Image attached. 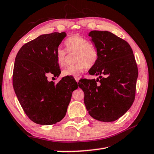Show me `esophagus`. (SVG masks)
<instances>
[{
	"label": "esophagus",
	"instance_id": "1",
	"mask_svg": "<svg viewBox=\"0 0 154 154\" xmlns=\"http://www.w3.org/2000/svg\"><path fill=\"white\" fill-rule=\"evenodd\" d=\"M75 79L76 80L77 82H79V77H75Z\"/></svg>",
	"mask_w": 154,
	"mask_h": 154
}]
</instances>
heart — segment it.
I'll list each match as a JSON object with an SVG mask.
<instances>
[{
  "label": "heart",
  "mask_w": 154,
  "mask_h": 154,
  "mask_svg": "<svg viewBox=\"0 0 154 154\" xmlns=\"http://www.w3.org/2000/svg\"><path fill=\"white\" fill-rule=\"evenodd\" d=\"M65 45L68 51L76 53L75 56V64L69 66L62 71L65 77H78L84 71L86 67L90 68L95 65L98 58V52L94 47L91 45L90 41L79 35L70 36L65 41ZM66 52L61 48L56 51L57 63L60 66H64L66 64Z\"/></svg>",
  "instance_id": "obj_1"
}]
</instances>
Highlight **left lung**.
<instances>
[{"instance_id":"1","label":"left lung","mask_w":154,"mask_h":154,"mask_svg":"<svg viewBox=\"0 0 154 154\" xmlns=\"http://www.w3.org/2000/svg\"><path fill=\"white\" fill-rule=\"evenodd\" d=\"M88 35L98 52L95 65L89 70L94 79H81L88 113L100 122H113L126 113L133 103L138 68L131 47L109 31L92 30Z\"/></svg>"}]
</instances>
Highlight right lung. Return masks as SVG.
I'll return each mask as SVG.
<instances>
[{"label":"right lung","mask_w":154,"mask_h":154,"mask_svg":"<svg viewBox=\"0 0 154 154\" xmlns=\"http://www.w3.org/2000/svg\"><path fill=\"white\" fill-rule=\"evenodd\" d=\"M66 32H53L38 36L24 44L15 57L13 85L23 110L30 120L41 125L61 121L66 113L72 92L78 84L72 77L58 83L48 76L58 77L61 71L56 54Z\"/></svg>","instance_id":"add662e5"}]
</instances>
